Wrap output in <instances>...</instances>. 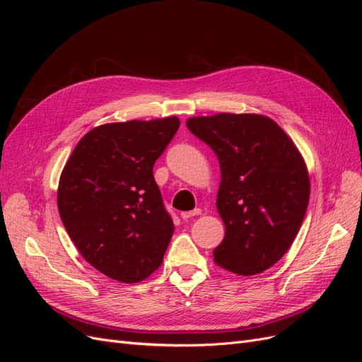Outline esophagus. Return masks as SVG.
Masks as SVG:
<instances>
[{
  "label": "esophagus",
  "instance_id": "34e87169",
  "mask_svg": "<svg viewBox=\"0 0 362 362\" xmlns=\"http://www.w3.org/2000/svg\"><path fill=\"white\" fill-rule=\"evenodd\" d=\"M201 213H202L201 208H194V210H192V211H182L181 217H182V221H189V218H192L193 216H199Z\"/></svg>",
  "mask_w": 362,
  "mask_h": 362
}]
</instances>
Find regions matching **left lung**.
<instances>
[{"label": "left lung", "instance_id": "obj_1", "mask_svg": "<svg viewBox=\"0 0 362 362\" xmlns=\"http://www.w3.org/2000/svg\"><path fill=\"white\" fill-rule=\"evenodd\" d=\"M221 164L217 210L225 223L214 262L237 275L270 269L290 249L310 201L300 152L282 128L259 115L218 113L187 120Z\"/></svg>", "mask_w": 362, "mask_h": 362}]
</instances>
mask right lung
<instances>
[{"label":"right lung","mask_w":362,"mask_h":362,"mask_svg":"<svg viewBox=\"0 0 362 362\" xmlns=\"http://www.w3.org/2000/svg\"><path fill=\"white\" fill-rule=\"evenodd\" d=\"M178 128L175 116L96 127L62 172V222L83 258L108 278L133 284L161 266L175 228L152 169Z\"/></svg>","instance_id":"1"}]
</instances>
